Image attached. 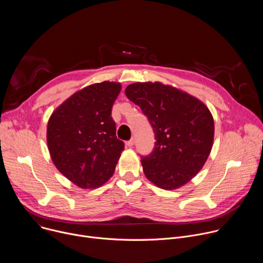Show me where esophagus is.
<instances>
[{
	"label": "esophagus",
	"instance_id": "1",
	"mask_svg": "<svg viewBox=\"0 0 263 263\" xmlns=\"http://www.w3.org/2000/svg\"><path fill=\"white\" fill-rule=\"evenodd\" d=\"M133 144H134V139H133V138H132V139H130L129 141H127V142H126V145H127V146H129V147H131Z\"/></svg>",
	"mask_w": 263,
	"mask_h": 263
}]
</instances>
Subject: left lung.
Returning a JSON list of instances; mask_svg holds the SVG:
<instances>
[{
  "label": "left lung",
  "instance_id": "left-lung-1",
  "mask_svg": "<svg viewBox=\"0 0 263 263\" xmlns=\"http://www.w3.org/2000/svg\"><path fill=\"white\" fill-rule=\"evenodd\" d=\"M155 132L152 154L141 159L148 181L165 191L189 183L202 170L211 152L214 121L198 98L161 82H136L126 87Z\"/></svg>",
  "mask_w": 263,
  "mask_h": 263
}]
</instances>
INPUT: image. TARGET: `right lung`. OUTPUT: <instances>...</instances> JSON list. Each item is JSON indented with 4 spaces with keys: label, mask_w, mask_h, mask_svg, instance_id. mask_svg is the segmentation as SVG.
<instances>
[{
    "label": "right lung",
    "mask_w": 263,
    "mask_h": 263,
    "mask_svg": "<svg viewBox=\"0 0 263 263\" xmlns=\"http://www.w3.org/2000/svg\"><path fill=\"white\" fill-rule=\"evenodd\" d=\"M119 82L104 81L71 95L51 115L47 142L56 168L83 190H95L115 173L124 151L111 110Z\"/></svg>",
    "instance_id": "obj_1"
}]
</instances>
